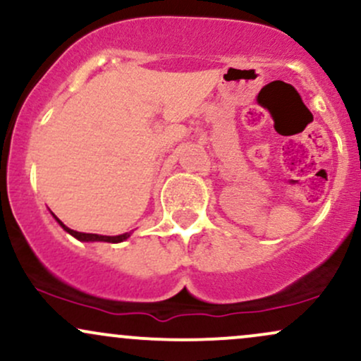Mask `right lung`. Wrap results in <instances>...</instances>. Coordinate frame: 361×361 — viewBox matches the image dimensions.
<instances>
[{
    "instance_id": "1",
    "label": "right lung",
    "mask_w": 361,
    "mask_h": 361,
    "mask_svg": "<svg viewBox=\"0 0 361 361\" xmlns=\"http://www.w3.org/2000/svg\"><path fill=\"white\" fill-rule=\"evenodd\" d=\"M52 217L56 219L57 224H59V226L66 231V233L71 234L73 238H76L78 241H81V243H97V241H100V243H122V241H126L127 238H130V234H132V233H126V234H118V235H102V234L78 233V231H73V229H69L68 226H64V224H62L59 219H57L54 214H52Z\"/></svg>"
}]
</instances>
